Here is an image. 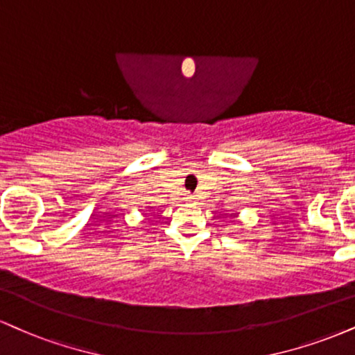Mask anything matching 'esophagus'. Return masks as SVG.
Returning a JSON list of instances; mask_svg holds the SVG:
<instances>
[{"instance_id": "esophagus-1", "label": "esophagus", "mask_w": 355, "mask_h": 355, "mask_svg": "<svg viewBox=\"0 0 355 355\" xmlns=\"http://www.w3.org/2000/svg\"><path fill=\"white\" fill-rule=\"evenodd\" d=\"M195 196L193 195H189V196H187V202H195Z\"/></svg>"}]
</instances>
